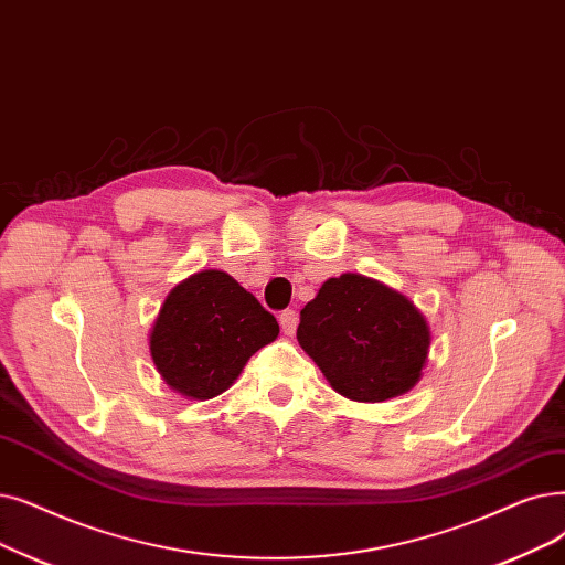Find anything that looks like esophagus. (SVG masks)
I'll return each instance as SVG.
<instances>
[{
  "instance_id": "34e87169",
  "label": "esophagus",
  "mask_w": 565,
  "mask_h": 565,
  "mask_svg": "<svg viewBox=\"0 0 565 565\" xmlns=\"http://www.w3.org/2000/svg\"><path fill=\"white\" fill-rule=\"evenodd\" d=\"M279 323H281V330L284 334H296V328H298V313L292 309H286L279 313Z\"/></svg>"
}]
</instances>
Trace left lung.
I'll return each mask as SVG.
<instances>
[{"mask_svg": "<svg viewBox=\"0 0 565 565\" xmlns=\"http://www.w3.org/2000/svg\"><path fill=\"white\" fill-rule=\"evenodd\" d=\"M298 341L339 395L385 402L418 383L429 328L402 292L349 273L328 279L300 311Z\"/></svg>", "mask_w": 565, "mask_h": 565, "instance_id": "1", "label": "left lung"}]
</instances>
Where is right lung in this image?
<instances>
[{
	"instance_id": "1",
	"label": "right lung",
	"mask_w": 565,
	"mask_h": 565,
	"mask_svg": "<svg viewBox=\"0 0 565 565\" xmlns=\"http://www.w3.org/2000/svg\"><path fill=\"white\" fill-rule=\"evenodd\" d=\"M277 318L222 269H205L166 298L150 353L163 381L191 399L222 395L247 360L275 341Z\"/></svg>"
}]
</instances>
